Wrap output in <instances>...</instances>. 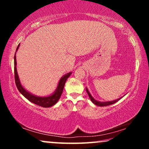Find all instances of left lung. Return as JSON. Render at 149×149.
<instances>
[{
    "instance_id": "left-lung-1",
    "label": "left lung",
    "mask_w": 149,
    "mask_h": 149,
    "mask_svg": "<svg viewBox=\"0 0 149 149\" xmlns=\"http://www.w3.org/2000/svg\"><path fill=\"white\" fill-rule=\"evenodd\" d=\"M86 91H87V93H88V95L89 97V98H90L91 101L94 104L97 105V106H99V107H106V106H109V105H111V104H115V102H117V101H119L120 99L121 98V97H119V99H117L115 100H113V101H109V102H99V101H97L95 100L92 97V95L90 94V93L89 92L88 89L86 87Z\"/></svg>"
}]
</instances>
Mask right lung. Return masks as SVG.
Returning a JSON list of instances; mask_svg holds the SVG:
<instances>
[{
  "mask_svg": "<svg viewBox=\"0 0 149 149\" xmlns=\"http://www.w3.org/2000/svg\"><path fill=\"white\" fill-rule=\"evenodd\" d=\"M19 47V44L18 45L17 49H16V52L18 50V48ZM16 65H17V62H16V56L15 54L14 56V72H15V81L16 86H17L18 90L26 99H28V100L31 102L35 104L36 105L40 106V107H45V108H48L51 107L52 106L58 102V101L60 100L61 95L63 92V89H64L65 83L67 80V79L70 76V74H72V72H68L67 74H64L62 78L60 79V80L59 81L58 85L57 87V88L54 93L52 95H49V96L45 97H40V96H36L35 95L32 94L31 93H30L29 91H26L25 88H24V87L22 86L21 83H20L19 76L17 74V68H16Z\"/></svg>",
  "mask_w": 149,
  "mask_h": 149,
  "instance_id": "1",
  "label": "right lung"
}]
</instances>
